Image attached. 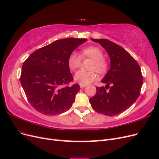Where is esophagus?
I'll return each instance as SVG.
<instances>
[{"label":"esophagus","instance_id":"1","mask_svg":"<svg viewBox=\"0 0 159 159\" xmlns=\"http://www.w3.org/2000/svg\"><path fill=\"white\" fill-rule=\"evenodd\" d=\"M80 88H84L85 86H86V85H84V84H80Z\"/></svg>","mask_w":159,"mask_h":159}]
</instances>
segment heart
<instances>
[{
	"label": "heart",
	"mask_w": 159,
	"mask_h": 159,
	"mask_svg": "<svg viewBox=\"0 0 159 159\" xmlns=\"http://www.w3.org/2000/svg\"><path fill=\"white\" fill-rule=\"evenodd\" d=\"M81 56L84 58L88 57L93 60L89 67V70L91 71H79L77 72L74 77L75 81L77 82L84 85L89 84L98 78L95 71L101 74H105L107 71L109 64L107 61L103 57V52L99 48L94 46L86 47L81 51ZM81 63V56L75 52L71 53L68 60L69 68L72 71H75L80 68Z\"/></svg>",
	"instance_id": "heart-1"
}]
</instances>
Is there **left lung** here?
<instances>
[{
    "label": "left lung",
    "mask_w": 159,
    "mask_h": 159,
    "mask_svg": "<svg viewBox=\"0 0 159 159\" xmlns=\"http://www.w3.org/2000/svg\"><path fill=\"white\" fill-rule=\"evenodd\" d=\"M91 40L99 43L107 51L111 64L109 70L101 81L106 85L96 87L97 91L89 102L95 111L114 116L127 110L138 99L143 85L141 68L121 46L107 39L91 38Z\"/></svg>",
    "instance_id": "obj_1"
}]
</instances>
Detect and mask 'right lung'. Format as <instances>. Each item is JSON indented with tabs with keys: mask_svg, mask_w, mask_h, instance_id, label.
I'll return each mask as SVG.
<instances>
[{
	"mask_svg": "<svg viewBox=\"0 0 159 159\" xmlns=\"http://www.w3.org/2000/svg\"><path fill=\"white\" fill-rule=\"evenodd\" d=\"M85 38H64L34 52L24 62L20 82L32 107L46 115L69 110L80 89L68 64V57Z\"/></svg>",
	"mask_w": 159,
	"mask_h": 159,
	"instance_id": "add662e5",
	"label": "right lung"
}]
</instances>
